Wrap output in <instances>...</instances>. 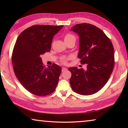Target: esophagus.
<instances>
[{"label": "esophagus", "mask_w": 128, "mask_h": 128, "mask_svg": "<svg viewBox=\"0 0 128 128\" xmlns=\"http://www.w3.org/2000/svg\"><path fill=\"white\" fill-rule=\"evenodd\" d=\"M67 70V69L66 68H64V67H62V72H64V71H66Z\"/></svg>", "instance_id": "34e87169"}]
</instances>
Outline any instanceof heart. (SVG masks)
Segmentation results:
<instances>
[{
	"label": "heart",
	"mask_w": 128,
	"mask_h": 128,
	"mask_svg": "<svg viewBox=\"0 0 128 128\" xmlns=\"http://www.w3.org/2000/svg\"><path fill=\"white\" fill-rule=\"evenodd\" d=\"M72 39H75V40H76V37H75V36L74 35H73V34H71V33H66V36H64L65 41L72 40ZM69 58H70L62 57L61 59H60V61L62 64H66V62H67V60H68V59H69Z\"/></svg>",
	"instance_id": "heart-1"
}]
</instances>
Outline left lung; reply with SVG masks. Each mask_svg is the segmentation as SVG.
Instances as JSON below:
<instances>
[{"label":"left lung","mask_w":128,"mask_h":128,"mask_svg":"<svg viewBox=\"0 0 128 128\" xmlns=\"http://www.w3.org/2000/svg\"><path fill=\"white\" fill-rule=\"evenodd\" d=\"M71 30L79 35L78 52L81 64L87 69L69 68L72 73L70 84L72 90L82 95L94 94L103 88L113 71L114 48L104 33L90 24H78Z\"/></svg>","instance_id":"left-lung-1"}]
</instances>
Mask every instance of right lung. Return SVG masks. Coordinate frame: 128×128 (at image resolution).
Listing matches in <instances>:
<instances>
[{
    "instance_id": "obj_1",
    "label": "right lung",
    "mask_w": 128,
    "mask_h": 128,
    "mask_svg": "<svg viewBox=\"0 0 128 128\" xmlns=\"http://www.w3.org/2000/svg\"><path fill=\"white\" fill-rule=\"evenodd\" d=\"M63 25H36L24 30L15 43L12 55L14 74L28 92L46 96L55 91L62 68L53 64L46 68L40 55L50 52L55 34Z\"/></svg>"
}]
</instances>
